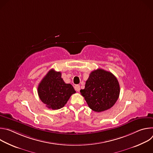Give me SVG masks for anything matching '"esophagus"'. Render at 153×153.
Returning <instances> with one entry per match:
<instances>
[{
	"instance_id": "obj_1",
	"label": "esophagus",
	"mask_w": 153,
	"mask_h": 153,
	"mask_svg": "<svg viewBox=\"0 0 153 153\" xmlns=\"http://www.w3.org/2000/svg\"><path fill=\"white\" fill-rule=\"evenodd\" d=\"M74 89L76 91H79L80 90V86L79 85H76L74 86Z\"/></svg>"
}]
</instances>
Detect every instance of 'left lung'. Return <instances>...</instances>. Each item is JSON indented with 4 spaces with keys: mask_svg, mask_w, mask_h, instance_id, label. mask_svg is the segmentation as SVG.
<instances>
[{
    "mask_svg": "<svg viewBox=\"0 0 153 153\" xmlns=\"http://www.w3.org/2000/svg\"><path fill=\"white\" fill-rule=\"evenodd\" d=\"M80 94L92 110L102 112L111 108L117 100L120 86L111 73L102 69L92 71Z\"/></svg>",
    "mask_w": 153,
    "mask_h": 153,
    "instance_id": "1",
    "label": "left lung"
}]
</instances>
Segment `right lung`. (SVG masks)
Segmentation results:
<instances>
[{"label": "right lung", "mask_w": 153, "mask_h": 153, "mask_svg": "<svg viewBox=\"0 0 153 153\" xmlns=\"http://www.w3.org/2000/svg\"><path fill=\"white\" fill-rule=\"evenodd\" d=\"M61 73L51 69L40 82L37 93L41 101L52 110H58L65 106L73 94L76 93L73 86L65 83Z\"/></svg>", "instance_id": "right-lung-1"}]
</instances>
